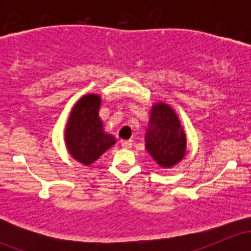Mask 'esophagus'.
<instances>
[{"label": "esophagus", "instance_id": "1", "mask_svg": "<svg viewBox=\"0 0 251 251\" xmlns=\"http://www.w3.org/2000/svg\"><path fill=\"white\" fill-rule=\"evenodd\" d=\"M121 146H123V148L125 149H128L132 147V141H123L121 142Z\"/></svg>", "mask_w": 251, "mask_h": 251}]
</instances>
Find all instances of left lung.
<instances>
[{
	"instance_id": "8db88e82",
	"label": "left lung",
	"mask_w": 251,
	"mask_h": 251,
	"mask_svg": "<svg viewBox=\"0 0 251 251\" xmlns=\"http://www.w3.org/2000/svg\"><path fill=\"white\" fill-rule=\"evenodd\" d=\"M146 148L164 168H170L183 158L186 136L178 118L169 105L160 103L151 109L149 128L146 132Z\"/></svg>"
}]
</instances>
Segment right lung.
I'll use <instances>...</instances> for the list:
<instances>
[{
    "instance_id": "1",
    "label": "right lung",
    "mask_w": 251,
    "mask_h": 251,
    "mask_svg": "<svg viewBox=\"0 0 251 251\" xmlns=\"http://www.w3.org/2000/svg\"><path fill=\"white\" fill-rule=\"evenodd\" d=\"M100 105V98L96 95L81 98L73 108L65 131L69 153L85 165L97 160L115 143V138L103 131L102 120L98 116Z\"/></svg>"
}]
</instances>
